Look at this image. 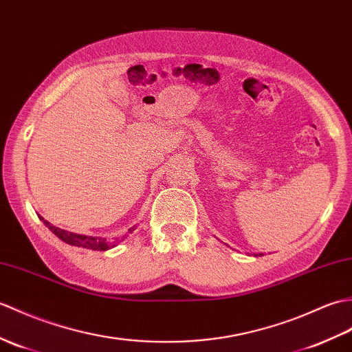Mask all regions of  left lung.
<instances>
[{
  "instance_id": "1",
  "label": "left lung",
  "mask_w": 352,
  "mask_h": 352,
  "mask_svg": "<svg viewBox=\"0 0 352 352\" xmlns=\"http://www.w3.org/2000/svg\"><path fill=\"white\" fill-rule=\"evenodd\" d=\"M261 255H263V253H261ZM255 256H256V255H255Z\"/></svg>"
}]
</instances>
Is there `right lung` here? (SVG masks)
Segmentation results:
<instances>
[{
    "label": "right lung",
    "instance_id": "right-lung-1",
    "mask_svg": "<svg viewBox=\"0 0 352 352\" xmlns=\"http://www.w3.org/2000/svg\"><path fill=\"white\" fill-rule=\"evenodd\" d=\"M37 216L49 228V231H52L61 241L70 244V246L85 248V249H91V250H108V249L116 248L118 241L127 239L126 235H122L121 239H108V236H96V235H85V234L72 232V231H67V230H63V228L55 226L51 222H47V220L43 216H40V214H37ZM135 230H136V225L132 226V228H129L127 232L132 234Z\"/></svg>",
    "mask_w": 352,
    "mask_h": 352
}]
</instances>
